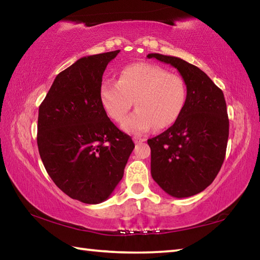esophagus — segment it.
I'll use <instances>...</instances> for the list:
<instances>
[{
	"label": "esophagus",
	"mask_w": 260,
	"mask_h": 260,
	"mask_svg": "<svg viewBox=\"0 0 260 260\" xmlns=\"http://www.w3.org/2000/svg\"><path fill=\"white\" fill-rule=\"evenodd\" d=\"M133 140H134V142L136 144H140V143H142V142H144V141H146V139H144V138H139V136H134Z\"/></svg>",
	"instance_id": "obj_1"
}]
</instances>
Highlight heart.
<instances>
[{
	"instance_id": "heart-1",
	"label": "heart",
	"mask_w": 260,
	"mask_h": 260,
	"mask_svg": "<svg viewBox=\"0 0 260 260\" xmlns=\"http://www.w3.org/2000/svg\"><path fill=\"white\" fill-rule=\"evenodd\" d=\"M101 101L114 121L125 119L135 101L138 109L122 122L127 133L142 135L172 126L187 102V85L179 74L149 63L126 67L119 81L107 80L101 86Z\"/></svg>"
}]
</instances>
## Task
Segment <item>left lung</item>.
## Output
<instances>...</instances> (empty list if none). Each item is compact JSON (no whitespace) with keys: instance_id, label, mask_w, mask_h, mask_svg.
Masks as SVG:
<instances>
[{"instance_id":"8db88e82","label":"left lung","mask_w":260,"mask_h":260,"mask_svg":"<svg viewBox=\"0 0 260 260\" xmlns=\"http://www.w3.org/2000/svg\"><path fill=\"white\" fill-rule=\"evenodd\" d=\"M147 57L172 65L187 85L181 116L170 128L148 140L152 179L177 199L196 195L213 182L225 159L230 120L223 93L186 60L160 54Z\"/></svg>"}]
</instances>
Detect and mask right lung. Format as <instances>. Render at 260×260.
<instances>
[{"label":"right lung","instance_id":"right-lung-1","mask_svg":"<svg viewBox=\"0 0 260 260\" xmlns=\"http://www.w3.org/2000/svg\"><path fill=\"white\" fill-rule=\"evenodd\" d=\"M119 51L78 59L55 78L39 108L37 140L46 171L61 191L86 204L109 199L135 147L101 101L103 73Z\"/></svg>","mask_w":260,"mask_h":260}]
</instances>
